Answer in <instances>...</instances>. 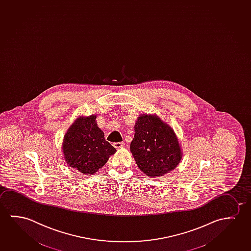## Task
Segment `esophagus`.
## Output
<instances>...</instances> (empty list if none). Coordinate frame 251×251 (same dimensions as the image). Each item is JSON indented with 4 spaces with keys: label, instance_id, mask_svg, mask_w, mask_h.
Segmentation results:
<instances>
[{
    "label": "esophagus",
    "instance_id": "esophagus-1",
    "mask_svg": "<svg viewBox=\"0 0 251 251\" xmlns=\"http://www.w3.org/2000/svg\"><path fill=\"white\" fill-rule=\"evenodd\" d=\"M124 145H125L124 142H116V143H114V147L116 149H121V148L124 147Z\"/></svg>",
    "mask_w": 251,
    "mask_h": 251
}]
</instances>
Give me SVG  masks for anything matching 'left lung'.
<instances>
[{"instance_id": "left-lung-1", "label": "left lung", "mask_w": 251, "mask_h": 251, "mask_svg": "<svg viewBox=\"0 0 251 251\" xmlns=\"http://www.w3.org/2000/svg\"><path fill=\"white\" fill-rule=\"evenodd\" d=\"M130 151L139 169L150 178L175 170L183 156L174 128L156 114L143 113L138 116Z\"/></svg>"}]
</instances>
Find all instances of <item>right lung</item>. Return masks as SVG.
Wrapping results in <instances>:
<instances>
[{
	"label": "right lung",
	"mask_w": 251,
	"mask_h": 251,
	"mask_svg": "<svg viewBox=\"0 0 251 251\" xmlns=\"http://www.w3.org/2000/svg\"><path fill=\"white\" fill-rule=\"evenodd\" d=\"M96 118V115L78 116L63 139L62 152L66 164L81 175H94L116 152L105 141Z\"/></svg>",
	"instance_id": "obj_1"
}]
</instances>
